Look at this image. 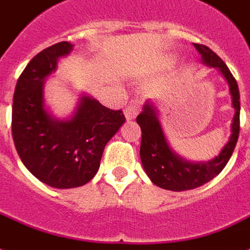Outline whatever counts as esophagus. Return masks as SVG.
I'll list each match as a JSON object with an SVG mask.
<instances>
[{
    "instance_id": "1",
    "label": "esophagus",
    "mask_w": 250,
    "mask_h": 250,
    "mask_svg": "<svg viewBox=\"0 0 250 250\" xmlns=\"http://www.w3.org/2000/svg\"><path fill=\"white\" fill-rule=\"evenodd\" d=\"M138 112H139V105L135 103L134 100H131L130 103L126 105V108H125L124 113H125V117H126V120L129 121V120L134 119Z\"/></svg>"
}]
</instances>
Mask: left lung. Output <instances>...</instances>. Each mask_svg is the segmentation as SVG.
Returning <instances> with one entry per match:
<instances>
[{"label": "left lung", "mask_w": 250, "mask_h": 250, "mask_svg": "<svg viewBox=\"0 0 250 250\" xmlns=\"http://www.w3.org/2000/svg\"><path fill=\"white\" fill-rule=\"evenodd\" d=\"M195 49L202 55L205 63L218 67L229 84L232 95V105L235 107V116L232 121V134L228 143L215 159L208 163H188L181 159L168 146L155 108L150 103L145 104L143 111L137 116V123L141 126L142 139L139 155L147 176L158 187L167 190H190L208 183L222 172L232 152L235 150L240 133V94L235 77L232 75L224 61L204 44H194Z\"/></svg>", "instance_id": "8db88e82"}]
</instances>
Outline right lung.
<instances>
[{
	"label": "right lung",
	"mask_w": 250,
	"mask_h": 250,
	"mask_svg": "<svg viewBox=\"0 0 250 250\" xmlns=\"http://www.w3.org/2000/svg\"><path fill=\"white\" fill-rule=\"evenodd\" d=\"M73 49L61 42L31 60L15 86L11 133L19 158L42 183L59 189L82 187L100 167L104 147L125 123L123 111L83 96L69 121H56L44 109L42 83L57 60Z\"/></svg>",
	"instance_id": "right-lung-1"
}]
</instances>
